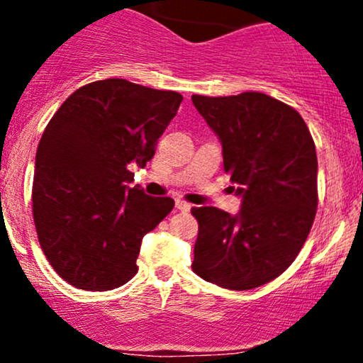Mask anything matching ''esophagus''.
<instances>
[{
	"mask_svg": "<svg viewBox=\"0 0 363 363\" xmlns=\"http://www.w3.org/2000/svg\"><path fill=\"white\" fill-rule=\"evenodd\" d=\"M176 208L177 210H181V211H184V213H187V211H191V206L189 203L187 201H182V199H176Z\"/></svg>",
	"mask_w": 363,
	"mask_h": 363,
	"instance_id": "esophagus-1",
	"label": "esophagus"
}]
</instances>
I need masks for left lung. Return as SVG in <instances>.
<instances>
[{
    "instance_id": "obj_1",
    "label": "left lung",
    "mask_w": 363,
    "mask_h": 363,
    "mask_svg": "<svg viewBox=\"0 0 363 363\" xmlns=\"http://www.w3.org/2000/svg\"><path fill=\"white\" fill-rule=\"evenodd\" d=\"M222 143L239 213L193 208L199 223L193 272L228 290L274 280L301 252L318 208V155L309 128L290 106L259 91L193 95Z\"/></svg>"
}]
</instances>
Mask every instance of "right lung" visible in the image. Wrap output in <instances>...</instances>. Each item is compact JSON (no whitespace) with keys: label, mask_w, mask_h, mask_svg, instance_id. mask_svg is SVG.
<instances>
[{"label":"right lung","mask_w":363,"mask_h":363,"mask_svg":"<svg viewBox=\"0 0 363 363\" xmlns=\"http://www.w3.org/2000/svg\"><path fill=\"white\" fill-rule=\"evenodd\" d=\"M182 95L121 78L73 91L49 121L35 155L32 208L40 247L80 290L118 289L138 272L141 240L174 208L131 187L177 114Z\"/></svg>","instance_id":"add662e5"}]
</instances>
